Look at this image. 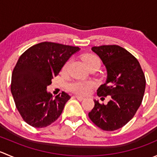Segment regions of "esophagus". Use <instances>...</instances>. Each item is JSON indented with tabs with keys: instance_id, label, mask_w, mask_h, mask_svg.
<instances>
[{
	"instance_id": "1",
	"label": "esophagus",
	"mask_w": 157,
	"mask_h": 157,
	"mask_svg": "<svg viewBox=\"0 0 157 157\" xmlns=\"http://www.w3.org/2000/svg\"><path fill=\"white\" fill-rule=\"evenodd\" d=\"M75 97L80 101H82V100H83V99H84V98L82 97V96H75Z\"/></svg>"
}]
</instances>
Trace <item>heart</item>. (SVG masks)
I'll list each match as a JSON object with an SVG mask.
<instances>
[{
	"label": "heart",
	"instance_id": "obj_1",
	"mask_svg": "<svg viewBox=\"0 0 157 157\" xmlns=\"http://www.w3.org/2000/svg\"><path fill=\"white\" fill-rule=\"evenodd\" d=\"M83 60L87 67L93 64L100 63L99 59L97 57L92 55H85V56L83 57ZM68 64L69 62L66 63L64 68H66L67 66L68 65ZM92 86H93V83L90 81H76L71 83V84H69L68 88L70 90H71V91L74 92V93H77V94L86 95L90 92Z\"/></svg>",
	"mask_w": 157,
	"mask_h": 157
}]
</instances>
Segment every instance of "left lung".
I'll use <instances>...</instances> for the list:
<instances>
[{
    "instance_id": "8db88e82",
    "label": "left lung",
    "mask_w": 157,
    "mask_h": 157,
    "mask_svg": "<svg viewBox=\"0 0 157 157\" xmlns=\"http://www.w3.org/2000/svg\"><path fill=\"white\" fill-rule=\"evenodd\" d=\"M92 51L107 71L106 80L97 90V95L102 100L107 96L110 99L105 105L95 99L88 115L101 129L115 131L131 120L140 107L146 86L144 74L137 58L122 47L101 45Z\"/></svg>"
}]
</instances>
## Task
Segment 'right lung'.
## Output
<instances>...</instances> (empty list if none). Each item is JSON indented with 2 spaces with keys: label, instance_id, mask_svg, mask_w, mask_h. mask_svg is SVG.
<instances>
[{
  "label": "right lung",
  "instance_id": "right-lung-1",
  "mask_svg": "<svg viewBox=\"0 0 157 157\" xmlns=\"http://www.w3.org/2000/svg\"><path fill=\"white\" fill-rule=\"evenodd\" d=\"M79 47L44 42L28 48L12 74L11 93L25 121L34 128L50 125L62 113L71 96L62 92L55 97L47 86Z\"/></svg>",
  "mask_w": 157,
  "mask_h": 157
}]
</instances>
